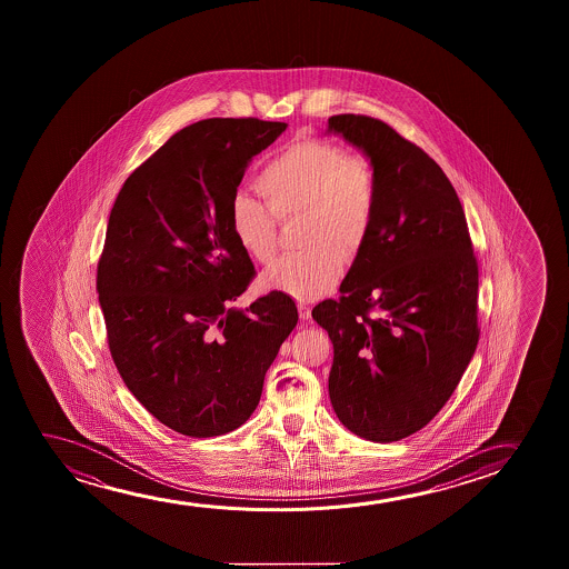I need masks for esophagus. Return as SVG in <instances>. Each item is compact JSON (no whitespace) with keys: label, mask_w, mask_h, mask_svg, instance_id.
Instances as JSON below:
<instances>
[{"label":"esophagus","mask_w":569,"mask_h":569,"mask_svg":"<svg viewBox=\"0 0 569 569\" xmlns=\"http://www.w3.org/2000/svg\"><path fill=\"white\" fill-rule=\"evenodd\" d=\"M297 309H299V319L309 320L311 319V309L307 307L305 303L297 305Z\"/></svg>","instance_id":"obj_1"}]
</instances>
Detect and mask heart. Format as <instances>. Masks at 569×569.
Listing matches in <instances>:
<instances>
[{
    "instance_id": "heart-1",
    "label": "heart",
    "mask_w": 569,
    "mask_h": 569,
    "mask_svg": "<svg viewBox=\"0 0 569 569\" xmlns=\"http://www.w3.org/2000/svg\"><path fill=\"white\" fill-rule=\"evenodd\" d=\"M264 203L237 194L229 210L234 241L258 264L278 252V223L299 219L297 244L307 250L281 258L264 273V288L312 301L340 280L373 234L379 174L373 161L328 140H301L281 149L257 177Z\"/></svg>"
}]
</instances>
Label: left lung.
<instances>
[{"instance_id": "obj_1", "label": "left lung", "mask_w": 569, "mask_h": 569, "mask_svg": "<svg viewBox=\"0 0 569 569\" xmlns=\"http://www.w3.org/2000/svg\"><path fill=\"white\" fill-rule=\"evenodd\" d=\"M328 126L373 161L381 196L342 296L317 305L312 319L335 346L328 392L338 420L390 443L436 418L475 356L478 260L459 196L423 149L366 114Z\"/></svg>"}]
</instances>
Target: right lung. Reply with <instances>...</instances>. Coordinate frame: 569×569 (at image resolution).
<instances>
[{
    "instance_id": "right-lung-1",
    "label": "right lung",
    "mask_w": 569,
    "mask_h": 569,
    "mask_svg": "<svg viewBox=\"0 0 569 569\" xmlns=\"http://www.w3.org/2000/svg\"><path fill=\"white\" fill-rule=\"evenodd\" d=\"M286 122L208 118L182 128L136 169L110 211L97 266L118 373L151 416L188 437L249 420L264 375L299 315L270 291L229 305L254 280L229 210L252 157Z\"/></svg>"
}]
</instances>
